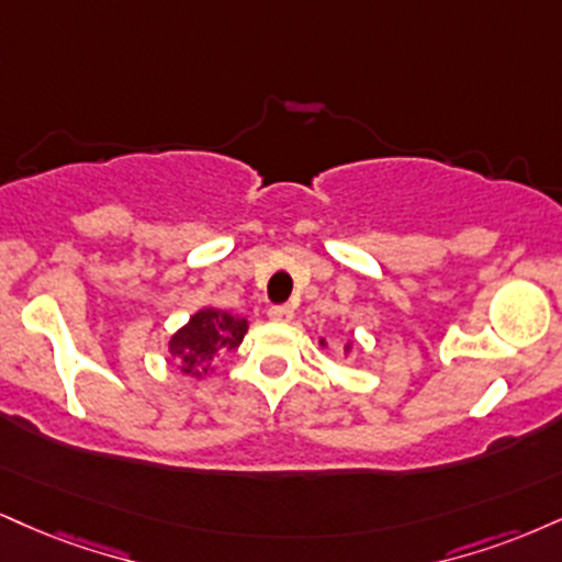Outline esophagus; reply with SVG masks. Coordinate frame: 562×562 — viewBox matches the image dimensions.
<instances>
[{
  "mask_svg": "<svg viewBox=\"0 0 562 562\" xmlns=\"http://www.w3.org/2000/svg\"><path fill=\"white\" fill-rule=\"evenodd\" d=\"M293 316H295V308L288 306V303L269 308V319H274V322H290V319H293Z\"/></svg>",
  "mask_w": 562,
  "mask_h": 562,
  "instance_id": "obj_1",
  "label": "esophagus"
}]
</instances>
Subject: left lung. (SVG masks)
<instances>
[{"label": "left lung", "mask_w": 562, "mask_h": 562, "mask_svg": "<svg viewBox=\"0 0 562 562\" xmlns=\"http://www.w3.org/2000/svg\"><path fill=\"white\" fill-rule=\"evenodd\" d=\"M322 346H324V342H322ZM346 350H350V342H348V346H346Z\"/></svg>", "instance_id": "8db88e82"}]
</instances>
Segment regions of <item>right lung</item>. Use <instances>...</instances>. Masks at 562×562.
Masks as SVG:
<instances>
[{
    "instance_id": "obj_1",
    "label": "right lung",
    "mask_w": 562,
    "mask_h": 562,
    "mask_svg": "<svg viewBox=\"0 0 562 562\" xmlns=\"http://www.w3.org/2000/svg\"><path fill=\"white\" fill-rule=\"evenodd\" d=\"M248 322L222 314V311L204 308L193 316L186 327L170 340L172 356L182 358V371L193 374L195 367L212 361L216 353H225L240 346ZM199 374V371H195Z\"/></svg>"
}]
</instances>
